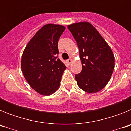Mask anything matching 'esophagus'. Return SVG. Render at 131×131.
Wrapping results in <instances>:
<instances>
[{
  "label": "esophagus",
  "mask_w": 131,
  "mask_h": 131,
  "mask_svg": "<svg viewBox=\"0 0 131 131\" xmlns=\"http://www.w3.org/2000/svg\"><path fill=\"white\" fill-rule=\"evenodd\" d=\"M71 62H72V60H71V59H68V60H67V63H68V64L69 65V66L71 65Z\"/></svg>",
  "instance_id": "34e87169"
}]
</instances>
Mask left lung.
I'll return each instance as SVG.
<instances>
[{"instance_id":"left-lung-1","label":"left lung","mask_w":131,"mask_h":131,"mask_svg":"<svg viewBox=\"0 0 131 131\" xmlns=\"http://www.w3.org/2000/svg\"><path fill=\"white\" fill-rule=\"evenodd\" d=\"M79 50L82 71L75 75L79 87L89 93L101 91L110 81L115 58L106 40L92 24L79 22L68 26Z\"/></svg>"}]
</instances>
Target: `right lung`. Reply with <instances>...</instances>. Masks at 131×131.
I'll return each mask as SVG.
<instances>
[{"mask_svg":"<svg viewBox=\"0 0 131 131\" xmlns=\"http://www.w3.org/2000/svg\"><path fill=\"white\" fill-rule=\"evenodd\" d=\"M65 29L61 25H44L30 40L23 52V75L30 86L41 95L49 96L57 91L66 68L58 58V42Z\"/></svg>","mask_w":131,"mask_h":131,"instance_id":"add662e5","label":"right lung"}]
</instances>
